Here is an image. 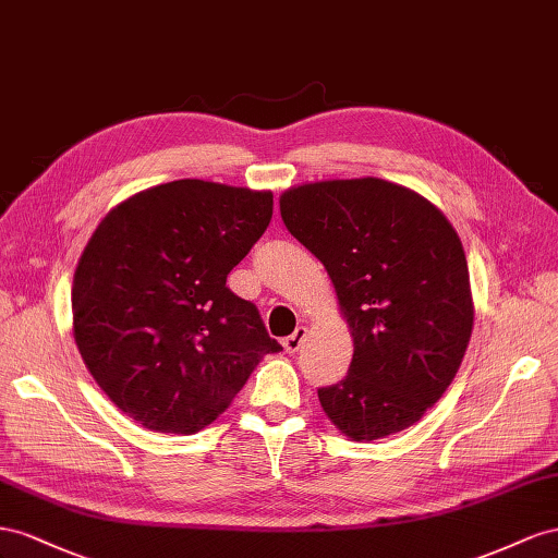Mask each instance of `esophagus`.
Wrapping results in <instances>:
<instances>
[{"label":"esophagus","mask_w":558,"mask_h":558,"mask_svg":"<svg viewBox=\"0 0 558 558\" xmlns=\"http://www.w3.org/2000/svg\"><path fill=\"white\" fill-rule=\"evenodd\" d=\"M306 337H308V329L306 327H296V331L290 333V337L282 341V345H284V350H288V353H296V350L301 348V343L306 341Z\"/></svg>","instance_id":"34e87169"}]
</instances>
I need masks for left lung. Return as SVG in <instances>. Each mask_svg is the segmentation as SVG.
Returning a JSON list of instances; mask_svg holds the SVG:
<instances>
[{"label":"left lung","instance_id":"8db88e82","mask_svg":"<svg viewBox=\"0 0 558 558\" xmlns=\"http://www.w3.org/2000/svg\"><path fill=\"white\" fill-rule=\"evenodd\" d=\"M280 217L323 262L353 337V362L320 388L353 441L402 433L447 392L468 350L474 301L451 221L416 191L378 178L284 191Z\"/></svg>","mask_w":558,"mask_h":558}]
</instances>
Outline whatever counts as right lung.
<instances>
[{"mask_svg": "<svg viewBox=\"0 0 558 558\" xmlns=\"http://www.w3.org/2000/svg\"><path fill=\"white\" fill-rule=\"evenodd\" d=\"M274 194L174 180L111 208L72 282V331L86 369L125 416L194 435L225 413L282 345L227 276L259 241Z\"/></svg>", "mask_w": 558, "mask_h": 558, "instance_id": "add662e5", "label": "right lung"}]
</instances>
